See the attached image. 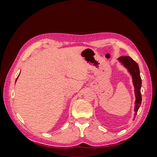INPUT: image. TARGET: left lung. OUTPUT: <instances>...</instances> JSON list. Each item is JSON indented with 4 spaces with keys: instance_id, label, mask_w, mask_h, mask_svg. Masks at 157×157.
Here are the masks:
<instances>
[{
    "instance_id": "1",
    "label": "left lung",
    "mask_w": 157,
    "mask_h": 157,
    "mask_svg": "<svg viewBox=\"0 0 157 157\" xmlns=\"http://www.w3.org/2000/svg\"><path fill=\"white\" fill-rule=\"evenodd\" d=\"M118 60L124 66L128 69L132 78L133 84L134 86V92L136 96L135 108H134V118L137 115V111L141 103V78L140 73V68L137 63L134 60H133L129 56H121L118 58Z\"/></svg>"
}]
</instances>
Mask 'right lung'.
<instances>
[{"mask_svg":"<svg viewBox=\"0 0 157 157\" xmlns=\"http://www.w3.org/2000/svg\"><path fill=\"white\" fill-rule=\"evenodd\" d=\"M17 78H18V77H17ZM16 80H17V79H16Z\"/></svg>","mask_w":157,"mask_h":157,"instance_id":"right-lung-1","label":"right lung"}]
</instances>
